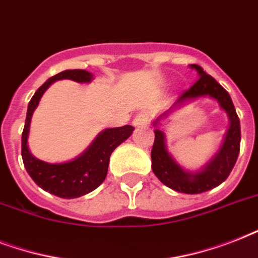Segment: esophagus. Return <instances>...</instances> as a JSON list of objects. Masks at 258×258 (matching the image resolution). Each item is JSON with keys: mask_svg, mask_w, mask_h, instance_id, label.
<instances>
[{"mask_svg": "<svg viewBox=\"0 0 258 258\" xmlns=\"http://www.w3.org/2000/svg\"><path fill=\"white\" fill-rule=\"evenodd\" d=\"M147 123H149V115L146 112L138 113L137 116H135V119L133 120V124L135 125V127H143V125H146Z\"/></svg>", "mask_w": 258, "mask_h": 258, "instance_id": "1", "label": "esophagus"}]
</instances>
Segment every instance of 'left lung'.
<instances>
[{
  "mask_svg": "<svg viewBox=\"0 0 258 258\" xmlns=\"http://www.w3.org/2000/svg\"><path fill=\"white\" fill-rule=\"evenodd\" d=\"M188 67L197 71L200 79L191 88L184 91L169 109H166L153 121L155 127V141L151 150V169L158 179L167 187L184 194H200L217 187L229 176L240 153L241 128L240 119L237 116L232 97L226 92V89L200 66L191 64ZM201 97H209L219 103L220 108L228 115L229 128L219 151L200 170L190 172L182 168L168 153L165 146V136L163 130L159 128V121L176 108Z\"/></svg>",
  "mask_w": 258,
  "mask_h": 258,
  "instance_id": "left-lung-1",
  "label": "left lung"
}]
</instances>
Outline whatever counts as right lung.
<instances>
[{
	"mask_svg": "<svg viewBox=\"0 0 258 258\" xmlns=\"http://www.w3.org/2000/svg\"><path fill=\"white\" fill-rule=\"evenodd\" d=\"M74 80L80 84L91 83L93 75L84 70H67L49 78L36 91L28 104L25 125L22 131L21 155L24 166L30 178L42 190L60 198H79L93 191L104 182L108 171L109 157L117 146L131 137L133 125L105 128L97 134L92 143L72 161L61 163H48L32 155L28 146L30 120L34 109L37 108L44 92L57 80Z\"/></svg>",
	"mask_w": 258,
	"mask_h": 258,
	"instance_id": "obj_1",
	"label": "right lung"
}]
</instances>
